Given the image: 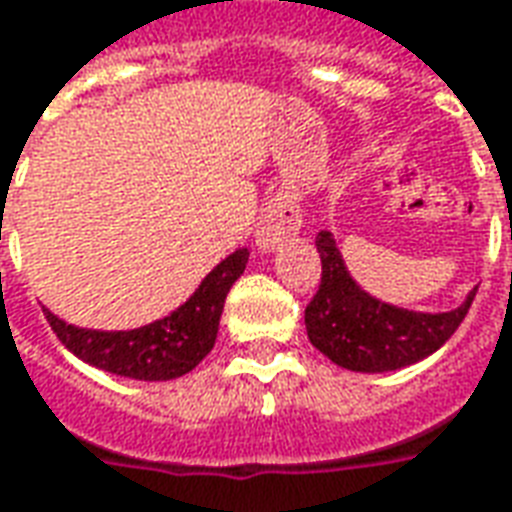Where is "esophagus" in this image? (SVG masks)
Masks as SVG:
<instances>
[{
	"mask_svg": "<svg viewBox=\"0 0 512 512\" xmlns=\"http://www.w3.org/2000/svg\"><path fill=\"white\" fill-rule=\"evenodd\" d=\"M301 224H304V219H301L299 202L293 200L290 194H277L260 213L255 233L257 249H263V252L277 249L282 241H288L290 235L299 233Z\"/></svg>",
	"mask_w": 512,
	"mask_h": 512,
	"instance_id": "1",
	"label": "esophagus"
}]
</instances>
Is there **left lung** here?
<instances>
[{
    "instance_id": "1",
    "label": "left lung",
    "mask_w": 512,
    "mask_h": 512,
    "mask_svg": "<svg viewBox=\"0 0 512 512\" xmlns=\"http://www.w3.org/2000/svg\"><path fill=\"white\" fill-rule=\"evenodd\" d=\"M315 246L321 255V285L304 310V323L310 343L345 370L386 373L439 351L461 326L477 293L474 288L450 312L400 310L356 285L332 233H318Z\"/></svg>"
}]
</instances>
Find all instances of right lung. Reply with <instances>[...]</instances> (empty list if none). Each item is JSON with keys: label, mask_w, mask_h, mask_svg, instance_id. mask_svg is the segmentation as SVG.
<instances>
[{"label": "right lung", "mask_w": 512, "mask_h": 512, "mask_svg": "<svg viewBox=\"0 0 512 512\" xmlns=\"http://www.w3.org/2000/svg\"><path fill=\"white\" fill-rule=\"evenodd\" d=\"M249 249H235L213 268L186 304L131 332H95L60 321L54 312L43 310L46 321L60 343L82 362L101 367L115 376L136 381H169L191 373L211 354L219 332L224 299L233 282L244 274Z\"/></svg>", "instance_id": "1"}]
</instances>
